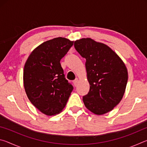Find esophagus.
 I'll return each instance as SVG.
<instances>
[{"label": "esophagus", "mask_w": 147, "mask_h": 147, "mask_svg": "<svg viewBox=\"0 0 147 147\" xmlns=\"http://www.w3.org/2000/svg\"><path fill=\"white\" fill-rule=\"evenodd\" d=\"M78 78H76V79L74 80L73 81V84H74V86H77V84H78Z\"/></svg>", "instance_id": "1"}]
</instances>
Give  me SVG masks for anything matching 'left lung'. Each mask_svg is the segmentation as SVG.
I'll return each mask as SVG.
<instances>
[{
	"label": "left lung",
	"instance_id": "obj_1",
	"mask_svg": "<svg viewBox=\"0 0 147 147\" xmlns=\"http://www.w3.org/2000/svg\"><path fill=\"white\" fill-rule=\"evenodd\" d=\"M74 48L86 59L89 91L83 96L84 105L96 115L112 110L123 98L128 71L123 60L106 45L91 38L74 41Z\"/></svg>",
	"mask_w": 147,
	"mask_h": 147
}]
</instances>
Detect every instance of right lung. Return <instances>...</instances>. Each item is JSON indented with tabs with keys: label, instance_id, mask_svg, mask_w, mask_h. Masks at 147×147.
I'll list each match as a JSON object with an SVG mask.
<instances>
[{
	"label": "right lung",
	"instance_id": "1",
	"mask_svg": "<svg viewBox=\"0 0 147 147\" xmlns=\"http://www.w3.org/2000/svg\"><path fill=\"white\" fill-rule=\"evenodd\" d=\"M73 43L61 37L47 41L32 52L24 64L23 82L26 95L47 115L60 113L73 89L65 78L60 64Z\"/></svg>",
	"mask_w": 147,
	"mask_h": 147
}]
</instances>
